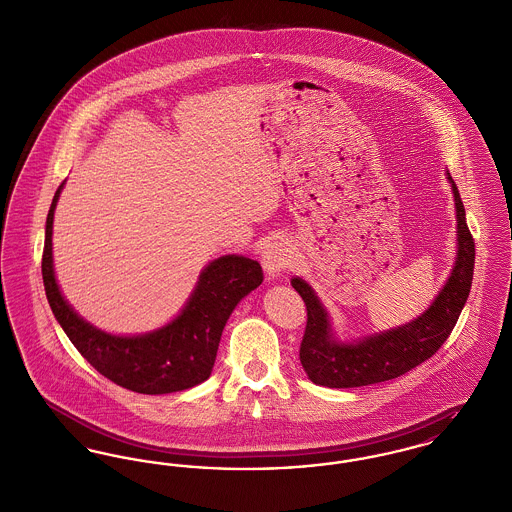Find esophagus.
I'll use <instances>...</instances> for the list:
<instances>
[{
	"label": "esophagus",
	"mask_w": 512,
	"mask_h": 512,
	"mask_svg": "<svg viewBox=\"0 0 512 512\" xmlns=\"http://www.w3.org/2000/svg\"><path fill=\"white\" fill-rule=\"evenodd\" d=\"M291 262V250L287 246V242L281 239H273L268 242L262 250V268L270 279L279 277L281 272L289 266Z\"/></svg>",
	"instance_id": "esophagus-1"
}]
</instances>
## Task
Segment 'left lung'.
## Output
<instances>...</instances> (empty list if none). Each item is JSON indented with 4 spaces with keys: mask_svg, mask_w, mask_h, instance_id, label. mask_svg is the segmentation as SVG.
Listing matches in <instances>:
<instances>
[{
    "mask_svg": "<svg viewBox=\"0 0 512 512\" xmlns=\"http://www.w3.org/2000/svg\"><path fill=\"white\" fill-rule=\"evenodd\" d=\"M446 180L456 211V256L441 291L417 318L357 340H341L332 328L330 312L310 283L297 275L291 277V285L307 305V330L299 355L314 384L357 388L398 378L435 355L450 336L470 295L476 246L466 225V209L448 171Z\"/></svg>",
    "mask_w": 512,
    "mask_h": 512,
    "instance_id": "8db88e82",
    "label": "left lung"
}]
</instances>
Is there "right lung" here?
I'll return each mask as SVG.
<instances>
[{
    "mask_svg": "<svg viewBox=\"0 0 512 512\" xmlns=\"http://www.w3.org/2000/svg\"><path fill=\"white\" fill-rule=\"evenodd\" d=\"M66 180L56 190L46 217L42 279L50 308L77 351L101 373L137 394H172L202 384L213 371L223 328L240 301L264 273L256 260L225 254L209 264L180 312L145 334H110L85 320L64 297L52 254L54 211Z\"/></svg>",
    "mask_w": 512,
    "mask_h": 512,
    "instance_id": "1",
    "label": "right lung"
}]
</instances>
